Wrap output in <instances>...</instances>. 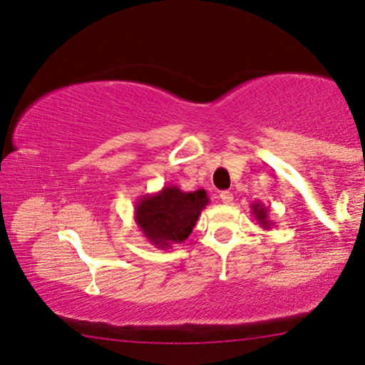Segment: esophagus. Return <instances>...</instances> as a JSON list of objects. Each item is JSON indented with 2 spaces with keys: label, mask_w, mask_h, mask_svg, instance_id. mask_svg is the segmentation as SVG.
Masks as SVG:
<instances>
[{
  "label": "esophagus",
  "mask_w": 365,
  "mask_h": 365,
  "mask_svg": "<svg viewBox=\"0 0 365 365\" xmlns=\"http://www.w3.org/2000/svg\"><path fill=\"white\" fill-rule=\"evenodd\" d=\"M219 197H221V201L224 204H232V201H234L232 192H229V191H222L221 194H219Z\"/></svg>",
  "instance_id": "1"
}]
</instances>
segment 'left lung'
<instances>
[{
  "instance_id": "8db88e82",
  "label": "left lung",
  "mask_w": 365,
  "mask_h": 365,
  "mask_svg": "<svg viewBox=\"0 0 365 365\" xmlns=\"http://www.w3.org/2000/svg\"><path fill=\"white\" fill-rule=\"evenodd\" d=\"M251 212L254 214V217H256L257 224L262 229H267V231H269V229L274 226V222L271 221V219H269V209L264 206L261 201L251 204Z\"/></svg>"
}]
</instances>
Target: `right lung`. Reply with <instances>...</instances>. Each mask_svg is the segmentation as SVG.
<instances>
[{
  "mask_svg": "<svg viewBox=\"0 0 365 365\" xmlns=\"http://www.w3.org/2000/svg\"><path fill=\"white\" fill-rule=\"evenodd\" d=\"M209 204L204 189L184 192L178 186L144 194L134 204V222L156 247L171 249L189 237L201 211Z\"/></svg>",
  "mask_w": 365,
  "mask_h": 365,
  "instance_id": "right-lung-1",
  "label": "right lung"
}]
</instances>
